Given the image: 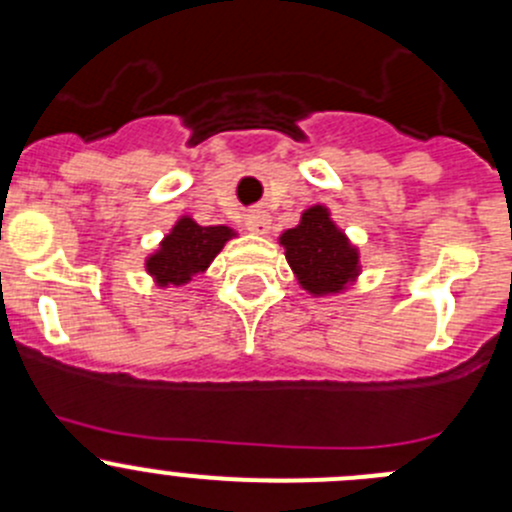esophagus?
Masks as SVG:
<instances>
[{
  "mask_svg": "<svg viewBox=\"0 0 512 512\" xmlns=\"http://www.w3.org/2000/svg\"><path fill=\"white\" fill-rule=\"evenodd\" d=\"M245 227L252 232V235H267V230H270V215L267 213L247 215Z\"/></svg>",
  "mask_w": 512,
  "mask_h": 512,
  "instance_id": "esophagus-1",
  "label": "esophagus"
}]
</instances>
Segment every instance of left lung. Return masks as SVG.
<instances>
[{
    "label": "left lung",
    "mask_w": 512,
    "mask_h": 512,
    "mask_svg": "<svg viewBox=\"0 0 512 512\" xmlns=\"http://www.w3.org/2000/svg\"><path fill=\"white\" fill-rule=\"evenodd\" d=\"M280 245L299 287L312 297L342 294L359 280V247L334 223L327 205L304 210L299 225L282 232Z\"/></svg>",
    "instance_id": "1"
}]
</instances>
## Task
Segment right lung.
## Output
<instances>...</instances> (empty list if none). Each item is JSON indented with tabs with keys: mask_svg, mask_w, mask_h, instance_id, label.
I'll return each mask as SVG.
<instances>
[{
	"mask_svg": "<svg viewBox=\"0 0 512 512\" xmlns=\"http://www.w3.org/2000/svg\"><path fill=\"white\" fill-rule=\"evenodd\" d=\"M235 235L227 225H198L190 215H180L158 250L146 257V272L158 287L188 285L195 275L208 270Z\"/></svg>",
	"mask_w": 512,
	"mask_h": 512,
	"instance_id": "obj_1",
	"label": "right lung"
}]
</instances>
